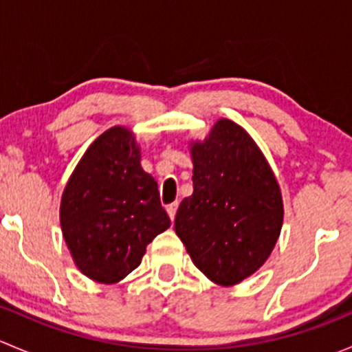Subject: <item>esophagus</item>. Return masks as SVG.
I'll use <instances>...</instances> for the list:
<instances>
[{
	"instance_id": "esophagus-1",
	"label": "esophagus",
	"mask_w": 352,
	"mask_h": 352,
	"mask_svg": "<svg viewBox=\"0 0 352 352\" xmlns=\"http://www.w3.org/2000/svg\"><path fill=\"white\" fill-rule=\"evenodd\" d=\"M177 208H179V202H172V204L166 206V212H168L170 219H175V214H177Z\"/></svg>"
}]
</instances>
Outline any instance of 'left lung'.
<instances>
[{"instance_id": "1", "label": "left lung", "mask_w": 352, "mask_h": 352, "mask_svg": "<svg viewBox=\"0 0 352 352\" xmlns=\"http://www.w3.org/2000/svg\"><path fill=\"white\" fill-rule=\"evenodd\" d=\"M192 196L175 216V233L212 283L233 286L271 255L283 226V197L261 148L233 120L219 119L190 146Z\"/></svg>"}]
</instances>
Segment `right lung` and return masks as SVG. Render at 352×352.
I'll list each match as a JSON object with an SVG mask.
<instances>
[{
  "instance_id": "1",
  "label": "right lung",
  "mask_w": 352,
  "mask_h": 352,
  "mask_svg": "<svg viewBox=\"0 0 352 352\" xmlns=\"http://www.w3.org/2000/svg\"><path fill=\"white\" fill-rule=\"evenodd\" d=\"M140 162L134 134L110 127L85 151L63 192V236L76 267L97 283L126 278L170 226L158 184Z\"/></svg>"
}]
</instances>
